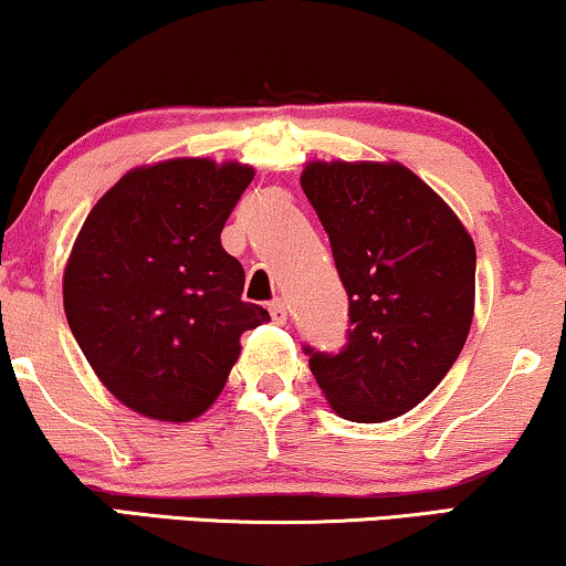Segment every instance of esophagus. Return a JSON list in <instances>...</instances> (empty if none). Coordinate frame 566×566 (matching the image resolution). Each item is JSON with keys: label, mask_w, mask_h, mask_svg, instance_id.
Instances as JSON below:
<instances>
[{"label": "esophagus", "mask_w": 566, "mask_h": 566, "mask_svg": "<svg viewBox=\"0 0 566 566\" xmlns=\"http://www.w3.org/2000/svg\"><path fill=\"white\" fill-rule=\"evenodd\" d=\"M270 315L275 325H285L289 323V304L283 298H275V302H270Z\"/></svg>", "instance_id": "obj_1"}]
</instances>
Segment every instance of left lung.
<instances>
[{
  "mask_svg": "<svg viewBox=\"0 0 566 566\" xmlns=\"http://www.w3.org/2000/svg\"><path fill=\"white\" fill-rule=\"evenodd\" d=\"M302 188L348 294V346L306 348L338 417L386 422L436 390L475 315V243L457 212L401 163L312 159Z\"/></svg>",
  "mask_w": 566,
  "mask_h": 566,
  "instance_id": "1",
  "label": "left lung"
}]
</instances>
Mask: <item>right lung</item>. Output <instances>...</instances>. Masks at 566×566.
I'll use <instances>...</instances> for the list:
<instances>
[{
	"label": "right lung",
	"mask_w": 566,
	"mask_h": 566,
	"mask_svg": "<svg viewBox=\"0 0 566 566\" xmlns=\"http://www.w3.org/2000/svg\"><path fill=\"white\" fill-rule=\"evenodd\" d=\"M251 178V165L209 157L134 167L78 230L62 275L67 325L102 386L142 417L205 415L243 333L270 323L241 298L243 268L220 243Z\"/></svg>",
	"instance_id": "1"
}]
</instances>
